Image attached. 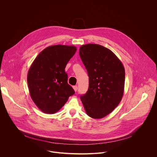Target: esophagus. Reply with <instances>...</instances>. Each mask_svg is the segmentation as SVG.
<instances>
[{"label":"esophagus","instance_id":"1","mask_svg":"<svg viewBox=\"0 0 157 157\" xmlns=\"http://www.w3.org/2000/svg\"><path fill=\"white\" fill-rule=\"evenodd\" d=\"M73 89H74L75 91L76 92L77 90H78V86H73Z\"/></svg>","mask_w":157,"mask_h":157}]
</instances>
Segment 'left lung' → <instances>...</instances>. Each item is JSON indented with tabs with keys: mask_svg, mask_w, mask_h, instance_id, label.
<instances>
[{
	"mask_svg": "<svg viewBox=\"0 0 157 157\" xmlns=\"http://www.w3.org/2000/svg\"><path fill=\"white\" fill-rule=\"evenodd\" d=\"M79 56L89 78L86 94L80 97L87 116L101 119L122 100L125 69L117 56L100 44L89 43L79 48Z\"/></svg>",
	"mask_w": 157,
	"mask_h": 157,
	"instance_id": "1",
	"label": "left lung"
}]
</instances>
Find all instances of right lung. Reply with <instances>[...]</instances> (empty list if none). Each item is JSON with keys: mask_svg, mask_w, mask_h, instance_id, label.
<instances>
[{"mask_svg": "<svg viewBox=\"0 0 157 157\" xmlns=\"http://www.w3.org/2000/svg\"><path fill=\"white\" fill-rule=\"evenodd\" d=\"M75 46H50L41 51L29 68L27 83L32 99L45 114H55L75 94L65 73L76 52Z\"/></svg>", "mask_w": 157, "mask_h": 157, "instance_id": "right-lung-1", "label": "right lung"}]
</instances>
